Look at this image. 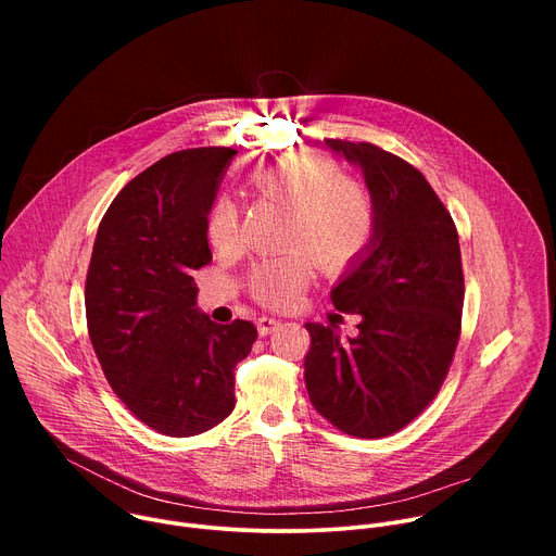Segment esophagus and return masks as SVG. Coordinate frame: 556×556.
Segmentation results:
<instances>
[{
	"instance_id": "34e87169",
	"label": "esophagus",
	"mask_w": 556,
	"mask_h": 556,
	"mask_svg": "<svg viewBox=\"0 0 556 556\" xmlns=\"http://www.w3.org/2000/svg\"><path fill=\"white\" fill-rule=\"evenodd\" d=\"M279 328V321L273 319V316H262V319H257V332L262 337H268L270 332H275Z\"/></svg>"
}]
</instances>
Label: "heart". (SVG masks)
Here are the masks:
<instances>
[{
  "label": "heart",
  "instance_id": "heart-1",
  "mask_svg": "<svg viewBox=\"0 0 556 556\" xmlns=\"http://www.w3.org/2000/svg\"><path fill=\"white\" fill-rule=\"evenodd\" d=\"M249 187L288 211L286 244L299 247L283 257L262 262L251 279V294L268 307H290L314 277L316 263L328 273L356 264L376 232V206L365 187L348 180L328 155L301 153L262 167ZM215 249H230L240 235V213L230 198L213 202L206 222Z\"/></svg>",
  "mask_w": 556,
  "mask_h": 556
}]
</instances>
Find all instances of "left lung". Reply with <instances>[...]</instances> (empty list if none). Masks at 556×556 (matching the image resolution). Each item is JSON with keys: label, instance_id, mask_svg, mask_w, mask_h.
<instances>
[{"label": "left lung", "instance_id": "8db88e82", "mask_svg": "<svg viewBox=\"0 0 556 556\" xmlns=\"http://www.w3.org/2000/svg\"><path fill=\"white\" fill-rule=\"evenodd\" d=\"M361 167L376 206V232L330 296L358 314L356 337L305 324L309 403L337 429L384 438L418 418L453 361L464 305L457 228L427 178L371 142L328 138Z\"/></svg>", "mask_w": 556, "mask_h": 556}]
</instances>
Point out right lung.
Segmentation results:
<instances>
[{"label":"right lung","mask_w":556,"mask_h":556,"mask_svg":"<svg viewBox=\"0 0 556 556\" xmlns=\"http://www.w3.org/2000/svg\"><path fill=\"white\" fill-rule=\"evenodd\" d=\"M235 149L169 153L129 180L103 215L86 279L88 332L125 407L153 431L189 438L235 407V365L251 321L213 324L193 270L211 262L208 211Z\"/></svg>","instance_id":"add662e5"}]
</instances>
